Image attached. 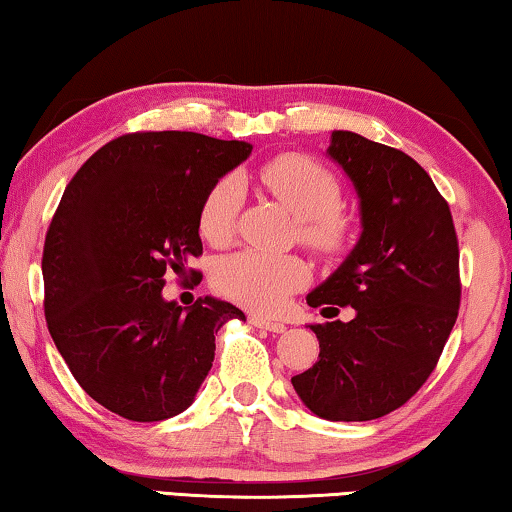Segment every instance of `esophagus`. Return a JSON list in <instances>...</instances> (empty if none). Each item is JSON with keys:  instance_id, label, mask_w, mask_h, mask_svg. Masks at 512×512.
<instances>
[{"instance_id": "esophagus-1", "label": "esophagus", "mask_w": 512, "mask_h": 512, "mask_svg": "<svg viewBox=\"0 0 512 512\" xmlns=\"http://www.w3.org/2000/svg\"><path fill=\"white\" fill-rule=\"evenodd\" d=\"M249 322H251V325H254V327L267 329V332H272V334H283V332H286V325H283V322L263 318V316H251Z\"/></svg>"}]
</instances>
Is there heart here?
<instances>
[{"label":"heart","mask_w":512,"mask_h":512,"mask_svg":"<svg viewBox=\"0 0 512 512\" xmlns=\"http://www.w3.org/2000/svg\"><path fill=\"white\" fill-rule=\"evenodd\" d=\"M261 183L300 217L302 240L318 254H336L348 242V222L338 212L341 183L332 171L306 155H279L256 171ZM242 206V185L222 176L210 185L199 208V231L210 245H226L235 233ZM309 277L302 258L240 249L219 258L212 283L229 300L254 311H277Z\"/></svg>","instance_id":"b5f03b06"}]
</instances>
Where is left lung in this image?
<instances>
[{
	"label": "left lung",
	"mask_w": 512,
	"mask_h": 512,
	"mask_svg": "<svg viewBox=\"0 0 512 512\" xmlns=\"http://www.w3.org/2000/svg\"><path fill=\"white\" fill-rule=\"evenodd\" d=\"M329 157L355 185L361 238L306 295L313 309L352 306L350 322L311 325L318 361L293 387L327 421L398 410L435 371L460 309V249L451 208L426 169L398 148L334 130Z\"/></svg>",
	"instance_id": "8db88e82"
}]
</instances>
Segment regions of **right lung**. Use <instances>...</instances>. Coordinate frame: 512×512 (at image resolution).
I'll return each instance as SVG.
<instances>
[{"label":"right lung","instance_id":"1","mask_svg":"<svg viewBox=\"0 0 512 512\" xmlns=\"http://www.w3.org/2000/svg\"><path fill=\"white\" fill-rule=\"evenodd\" d=\"M249 153L199 132H130L68 183L45 235V320L70 373L109 412L151 423L187 410L219 327L245 320L215 297L183 309L162 288L203 254V196Z\"/></svg>","mask_w":512,"mask_h":512}]
</instances>
